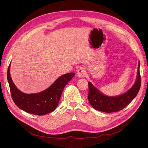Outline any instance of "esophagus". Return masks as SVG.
Wrapping results in <instances>:
<instances>
[{
    "label": "esophagus",
    "mask_w": 148,
    "mask_h": 148,
    "mask_svg": "<svg viewBox=\"0 0 148 148\" xmlns=\"http://www.w3.org/2000/svg\"><path fill=\"white\" fill-rule=\"evenodd\" d=\"M77 75L79 77H84L86 74V71L83 69L82 67H80L78 70H77Z\"/></svg>",
    "instance_id": "1"
}]
</instances>
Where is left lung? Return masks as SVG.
Segmentation results:
<instances>
[{
    "label": "left lung",
    "instance_id": "1",
    "mask_svg": "<svg viewBox=\"0 0 148 148\" xmlns=\"http://www.w3.org/2000/svg\"><path fill=\"white\" fill-rule=\"evenodd\" d=\"M140 63L138 69L137 78L134 86L125 93L116 96L105 95L99 91L93 85L88 82V101L91 106L95 110L107 112H118L125 108L137 95L140 87V75L139 72Z\"/></svg>",
    "mask_w": 148,
    "mask_h": 148
}]
</instances>
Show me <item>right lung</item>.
<instances>
[{"mask_svg": "<svg viewBox=\"0 0 148 148\" xmlns=\"http://www.w3.org/2000/svg\"><path fill=\"white\" fill-rule=\"evenodd\" d=\"M10 67V64L8 70L7 78L14 102L20 109L37 115H44L56 110L63 89L75 75L73 73L62 75L46 90L39 93L25 94L18 90L13 82Z\"/></svg>", "mask_w": 148, "mask_h": 148, "instance_id": "1", "label": "right lung"}]
</instances>
